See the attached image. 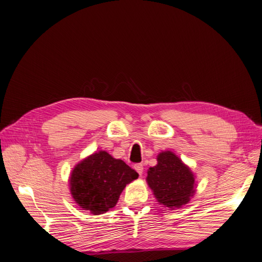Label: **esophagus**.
<instances>
[{
	"mask_svg": "<svg viewBox=\"0 0 262 262\" xmlns=\"http://www.w3.org/2000/svg\"><path fill=\"white\" fill-rule=\"evenodd\" d=\"M134 168H136V170L139 172V175H140V176L143 175V170H144L143 165H142V164H138V165L134 166Z\"/></svg>",
	"mask_w": 262,
	"mask_h": 262,
	"instance_id": "1",
	"label": "esophagus"
}]
</instances>
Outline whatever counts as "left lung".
<instances>
[{
    "label": "left lung",
    "instance_id": "1",
    "mask_svg": "<svg viewBox=\"0 0 262 262\" xmlns=\"http://www.w3.org/2000/svg\"><path fill=\"white\" fill-rule=\"evenodd\" d=\"M146 182L157 202L175 210L189 203L195 193V176L171 150L157 155V164L147 170Z\"/></svg>",
    "mask_w": 262,
    "mask_h": 262
}]
</instances>
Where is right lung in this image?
I'll list each match as a JSON object with an SVG mask.
<instances>
[{
	"label": "right lung",
	"mask_w": 262,
	"mask_h": 262,
	"mask_svg": "<svg viewBox=\"0 0 262 262\" xmlns=\"http://www.w3.org/2000/svg\"><path fill=\"white\" fill-rule=\"evenodd\" d=\"M138 177L122 160L98 150L74 166L69 178L70 191L78 207L99 215L116 207L125 186Z\"/></svg>",
	"instance_id": "1"
}]
</instances>
